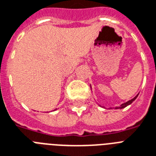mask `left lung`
I'll use <instances>...</instances> for the list:
<instances>
[{
	"label": "left lung",
	"mask_w": 156,
	"mask_h": 156,
	"mask_svg": "<svg viewBox=\"0 0 156 156\" xmlns=\"http://www.w3.org/2000/svg\"><path fill=\"white\" fill-rule=\"evenodd\" d=\"M137 97H138V95H137L136 97H134V98H133V99H131V100H129V101H128L127 102H126V103H123V104H122V105H121V106L116 107L115 109H122V108H125V107H126V106H127V105H129L131 104L132 102L134 101V100L136 99Z\"/></svg>",
	"instance_id": "left-lung-1"
}]
</instances>
